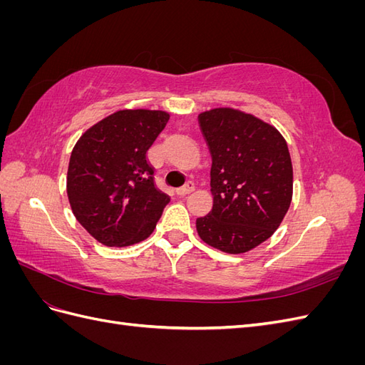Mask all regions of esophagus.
<instances>
[{
  "label": "esophagus",
  "instance_id": "esophagus-1",
  "mask_svg": "<svg viewBox=\"0 0 365 365\" xmlns=\"http://www.w3.org/2000/svg\"><path fill=\"white\" fill-rule=\"evenodd\" d=\"M193 190H195V184H193L192 181H189V182H187L185 185L180 187V189H176V195L184 196V195H189V193H192Z\"/></svg>",
  "mask_w": 365,
  "mask_h": 365
}]
</instances>
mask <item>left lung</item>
Returning a JSON list of instances; mask_svg holds the SVG:
<instances>
[{
	"label": "left lung",
	"mask_w": 365,
	"mask_h": 365,
	"mask_svg": "<svg viewBox=\"0 0 365 365\" xmlns=\"http://www.w3.org/2000/svg\"><path fill=\"white\" fill-rule=\"evenodd\" d=\"M212 153L213 208L196 219L207 245L242 254L269 239L292 201V161L277 128L235 108L200 115Z\"/></svg>",
	"instance_id": "8db88e82"
}]
</instances>
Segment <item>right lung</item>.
Returning a JSON list of instances; mask_svg holds the SVG:
<instances>
[{
    "label": "right lung",
    "instance_id": "1",
    "mask_svg": "<svg viewBox=\"0 0 365 365\" xmlns=\"http://www.w3.org/2000/svg\"><path fill=\"white\" fill-rule=\"evenodd\" d=\"M160 109H120L73 148L67 195L73 215L105 247H129L155 230L170 196L153 180L148 150L169 121Z\"/></svg>",
    "mask_w": 365,
    "mask_h": 365
}]
</instances>
